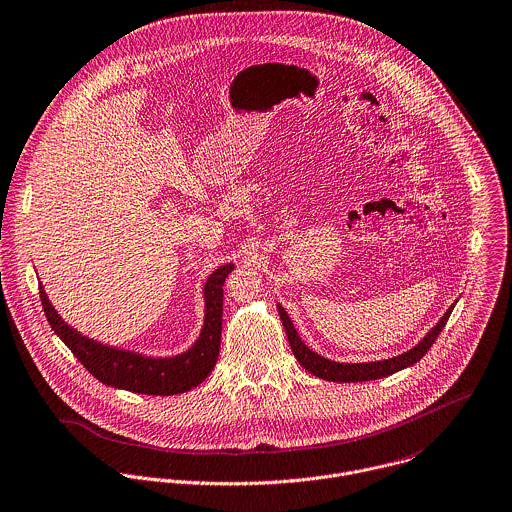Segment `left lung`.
Segmentation results:
<instances>
[{
  "label": "left lung",
  "instance_id": "1",
  "mask_svg": "<svg viewBox=\"0 0 512 512\" xmlns=\"http://www.w3.org/2000/svg\"><path fill=\"white\" fill-rule=\"evenodd\" d=\"M455 304L443 314V318L421 338L417 341L411 349L399 353V355H393V357H387V359H379V361H361V363H345V361H334V359H328L320 353H316L314 349H310L304 340L298 336L286 308H282V304H278V312H280V318H282V324H284V330H286V336L290 341V347L296 355V359L300 361V365L310 371L312 375L320 377V379H326V381H336V383H357V381H373V379H381V377H387V375H393L405 367H411L415 365L429 349L431 345L435 343V340L439 338V334L443 332L451 312H453Z\"/></svg>",
  "mask_w": 512,
  "mask_h": 512
}]
</instances>
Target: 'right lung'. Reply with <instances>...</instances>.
<instances>
[{
  "label": "right lung",
  "instance_id": "add662e5",
  "mask_svg": "<svg viewBox=\"0 0 512 512\" xmlns=\"http://www.w3.org/2000/svg\"><path fill=\"white\" fill-rule=\"evenodd\" d=\"M234 264L216 268L204 282V322L194 343L176 355L155 357L93 340L63 322L39 284L43 312L57 338L101 383L143 395H176L202 383L216 365L222 336V286Z\"/></svg>",
  "mask_w": 512,
  "mask_h": 512
}]
</instances>
